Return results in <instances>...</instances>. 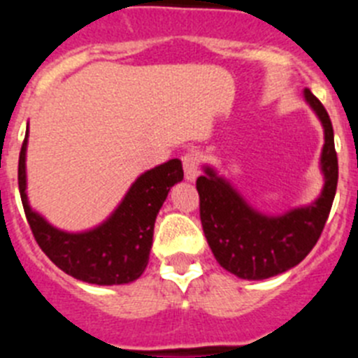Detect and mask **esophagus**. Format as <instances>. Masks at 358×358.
Listing matches in <instances>:
<instances>
[{"label": "esophagus", "instance_id": "obj_1", "mask_svg": "<svg viewBox=\"0 0 358 358\" xmlns=\"http://www.w3.org/2000/svg\"><path fill=\"white\" fill-rule=\"evenodd\" d=\"M199 163L201 157L195 150H188L182 156V170H185V179L186 181H195L199 176Z\"/></svg>", "mask_w": 358, "mask_h": 358}]
</instances>
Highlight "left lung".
<instances>
[{
  "instance_id": "left-lung-1",
  "label": "left lung",
  "mask_w": 358,
  "mask_h": 358,
  "mask_svg": "<svg viewBox=\"0 0 358 358\" xmlns=\"http://www.w3.org/2000/svg\"><path fill=\"white\" fill-rule=\"evenodd\" d=\"M303 96L324 129L321 152L324 186L312 204L273 217L249 206L210 166H204V176L197 179L201 222L208 243L218 264L242 280H265L296 267L317 243L330 215L339 179L334 127L314 93L305 90Z\"/></svg>"
}]
</instances>
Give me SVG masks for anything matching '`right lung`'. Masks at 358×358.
I'll list each match as a JSON object with an SVG mask.
<instances>
[{"label": "right lung", "mask_w": 358, "mask_h": 358, "mask_svg": "<svg viewBox=\"0 0 358 358\" xmlns=\"http://www.w3.org/2000/svg\"><path fill=\"white\" fill-rule=\"evenodd\" d=\"M27 143L19 152V194L24 215L43 252L57 267L93 285H123L138 280L148 264L154 222L164 199L182 181V164L170 159L141 173L106 222L82 233H68L34 211L27 197Z\"/></svg>", "instance_id": "1"}]
</instances>
